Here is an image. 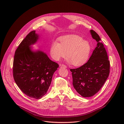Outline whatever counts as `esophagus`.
I'll return each instance as SVG.
<instances>
[{
	"instance_id": "esophagus-1",
	"label": "esophagus",
	"mask_w": 124,
	"mask_h": 124,
	"mask_svg": "<svg viewBox=\"0 0 124 124\" xmlns=\"http://www.w3.org/2000/svg\"><path fill=\"white\" fill-rule=\"evenodd\" d=\"M59 66L61 67V68H67V66L64 64H60L59 65Z\"/></svg>"
}]
</instances>
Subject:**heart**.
I'll use <instances>...</instances> for the list:
<instances>
[{
  "label": "heart",
  "mask_w": 124,
  "mask_h": 124,
  "mask_svg": "<svg viewBox=\"0 0 124 124\" xmlns=\"http://www.w3.org/2000/svg\"><path fill=\"white\" fill-rule=\"evenodd\" d=\"M59 43L54 42L50 47L53 59L59 60L66 56L69 63L76 67L84 65L88 60L92 51L90 43L77 35H68L59 39Z\"/></svg>",
  "instance_id": "1"
}]
</instances>
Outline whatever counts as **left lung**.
<instances>
[{"mask_svg": "<svg viewBox=\"0 0 124 124\" xmlns=\"http://www.w3.org/2000/svg\"><path fill=\"white\" fill-rule=\"evenodd\" d=\"M90 33L97 42L92 55L82 66L70 70L74 87L83 97H90L96 94L107 79L110 72V62L100 36L93 30Z\"/></svg>", "mask_w": 124, "mask_h": 124, "instance_id": "obj_1", "label": "left lung"}]
</instances>
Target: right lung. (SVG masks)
<instances>
[{
  "label": "right lung",
  "mask_w": 124,
  "mask_h": 124,
  "mask_svg": "<svg viewBox=\"0 0 124 124\" xmlns=\"http://www.w3.org/2000/svg\"><path fill=\"white\" fill-rule=\"evenodd\" d=\"M35 32H30L16 48L13 72L16 83L23 93L40 99L46 93L59 65L43 51L32 50L31 46L37 42L39 37Z\"/></svg>",
  "instance_id": "obj_1"
}]
</instances>
